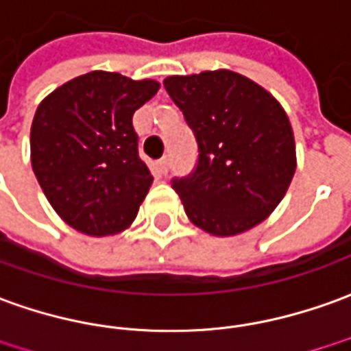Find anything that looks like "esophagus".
Returning a JSON list of instances; mask_svg holds the SVG:
<instances>
[{
  "label": "esophagus",
  "instance_id": "esophagus-1",
  "mask_svg": "<svg viewBox=\"0 0 351 351\" xmlns=\"http://www.w3.org/2000/svg\"><path fill=\"white\" fill-rule=\"evenodd\" d=\"M170 170V158L168 156H162L160 160H158V171H160L162 176H166Z\"/></svg>",
  "mask_w": 351,
  "mask_h": 351
}]
</instances>
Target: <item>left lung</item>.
<instances>
[{
    "label": "left lung",
    "instance_id": "8db88e82",
    "mask_svg": "<svg viewBox=\"0 0 351 351\" xmlns=\"http://www.w3.org/2000/svg\"><path fill=\"white\" fill-rule=\"evenodd\" d=\"M164 88L199 145L197 168L171 180L185 214L217 237L262 223L296 171L294 135L279 101L231 70L170 76Z\"/></svg>",
    "mask_w": 351,
    "mask_h": 351
}]
</instances>
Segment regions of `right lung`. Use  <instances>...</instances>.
Masks as SVG:
<instances>
[{
    "label": "right lung",
    "mask_w": 351,
    "mask_h": 351,
    "mask_svg": "<svg viewBox=\"0 0 351 351\" xmlns=\"http://www.w3.org/2000/svg\"><path fill=\"white\" fill-rule=\"evenodd\" d=\"M154 80L93 70L43 99L30 130L32 168L53 210L91 237L132 226L152 176L139 158L134 112L156 95Z\"/></svg>",
    "instance_id": "obj_1"
}]
</instances>
